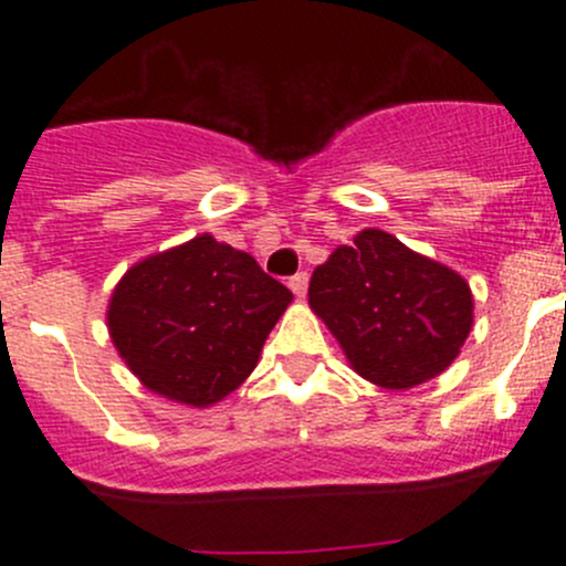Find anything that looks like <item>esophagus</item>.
Listing matches in <instances>:
<instances>
[{"mask_svg":"<svg viewBox=\"0 0 566 566\" xmlns=\"http://www.w3.org/2000/svg\"><path fill=\"white\" fill-rule=\"evenodd\" d=\"M287 284H290V290H293V293L298 295V298H304L306 290H310V273H306V271L295 273V276H290Z\"/></svg>","mask_w":566,"mask_h":566,"instance_id":"34e87169","label":"esophagus"}]
</instances>
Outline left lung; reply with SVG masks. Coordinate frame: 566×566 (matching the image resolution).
Wrapping results in <instances>:
<instances>
[{
  "instance_id": "obj_1",
  "label": "left lung",
  "mask_w": 566,
  "mask_h": 566,
  "mask_svg": "<svg viewBox=\"0 0 566 566\" xmlns=\"http://www.w3.org/2000/svg\"><path fill=\"white\" fill-rule=\"evenodd\" d=\"M310 306L350 367L384 389H413L441 375L473 325L465 279L384 230L358 232L353 247L315 268Z\"/></svg>"
}]
</instances>
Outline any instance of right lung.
I'll use <instances>...</instances> for the list:
<instances>
[{
	"label": "right lung",
	"instance_id": "obj_1",
	"mask_svg": "<svg viewBox=\"0 0 566 566\" xmlns=\"http://www.w3.org/2000/svg\"><path fill=\"white\" fill-rule=\"evenodd\" d=\"M290 301L254 256L205 232L125 271L106 319L147 389L208 408L249 378Z\"/></svg>",
	"mask_w": 566,
	"mask_h": 566
}]
</instances>
